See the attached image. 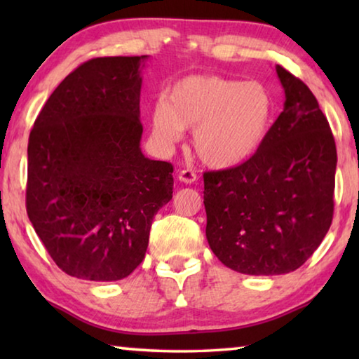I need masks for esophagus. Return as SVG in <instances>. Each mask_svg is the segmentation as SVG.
<instances>
[{
  "label": "esophagus",
  "instance_id": "esophagus-1",
  "mask_svg": "<svg viewBox=\"0 0 359 359\" xmlns=\"http://www.w3.org/2000/svg\"><path fill=\"white\" fill-rule=\"evenodd\" d=\"M196 172H193L191 169H182L179 172V180L184 182V184H193V182H196Z\"/></svg>",
  "mask_w": 359,
  "mask_h": 359
}]
</instances>
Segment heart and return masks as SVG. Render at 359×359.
Listing matches in <instances>:
<instances>
[{
  "instance_id": "obj_1",
  "label": "heart",
  "mask_w": 359,
  "mask_h": 359,
  "mask_svg": "<svg viewBox=\"0 0 359 359\" xmlns=\"http://www.w3.org/2000/svg\"><path fill=\"white\" fill-rule=\"evenodd\" d=\"M276 102L261 82L190 76L175 82L151 111V131L175 144L193 130L198 160L212 169H233L258 154L269 136Z\"/></svg>"
}]
</instances>
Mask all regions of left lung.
<instances>
[{"mask_svg": "<svg viewBox=\"0 0 359 359\" xmlns=\"http://www.w3.org/2000/svg\"><path fill=\"white\" fill-rule=\"evenodd\" d=\"M285 102L263 147L244 165L204 174L205 238L241 274L296 271L332 222L337 151L309 87L276 66Z\"/></svg>", "mask_w": 359, "mask_h": 359, "instance_id": "8db88e82", "label": "left lung"}]
</instances>
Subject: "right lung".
<instances>
[{"mask_svg":"<svg viewBox=\"0 0 359 359\" xmlns=\"http://www.w3.org/2000/svg\"><path fill=\"white\" fill-rule=\"evenodd\" d=\"M147 60L81 65L53 90L29 133L28 218L68 276L128 277L147 252L154 217L172 199V165L141 150Z\"/></svg>","mask_w":359,"mask_h":359,"instance_id":"1","label":"right lung"}]
</instances>
